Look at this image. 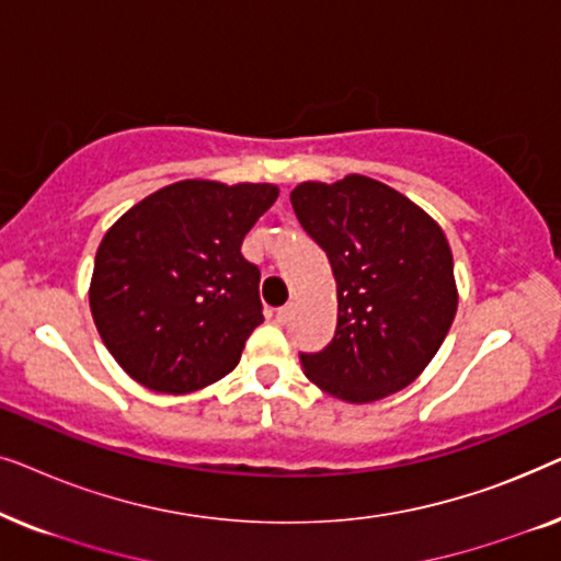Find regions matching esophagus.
<instances>
[{
	"label": "esophagus",
	"mask_w": 561,
	"mask_h": 561,
	"mask_svg": "<svg viewBox=\"0 0 561 561\" xmlns=\"http://www.w3.org/2000/svg\"><path fill=\"white\" fill-rule=\"evenodd\" d=\"M290 313H294V306H280V309H275V319L280 321V324H286V321L290 319Z\"/></svg>",
	"instance_id": "obj_1"
}]
</instances>
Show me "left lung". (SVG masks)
Segmentation results:
<instances>
[{
  "label": "left lung",
  "mask_w": 561,
  "mask_h": 561,
  "mask_svg": "<svg viewBox=\"0 0 561 561\" xmlns=\"http://www.w3.org/2000/svg\"><path fill=\"white\" fill-rule=\"evenodd\" d=\"M290 204L336 280L334 340L321 352H301L306 378L347 403L411 386L457 313L442 227L396 188L357 173L298 183Z\"/></svg>",
  "instance_id": "left-lung-1"
}]
</instances>
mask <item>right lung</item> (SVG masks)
<instances>
[{"mask_svg":"<svg viewBox=\"0 0 561 561\" xmlns=\"http://www.w3.org/2000/svg\"><path fill=\"white\" fill-rule=\"evenodd\" d=\"M275 198L273 183L194 179L114 221L96 250L89 306L129 378L183 396L234 370L263 324L260 271L240 248Z\"/></svg>","mask_w":561,"mask_h":561,"instance_id":"1","label":"right lung"}]
</instances>
